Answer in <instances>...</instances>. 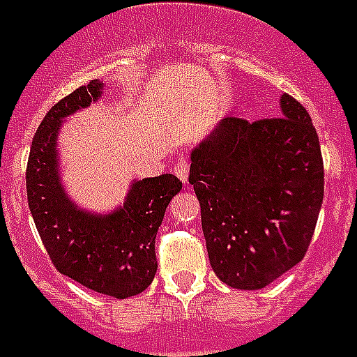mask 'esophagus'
Here are the masks:
<instances>
[{"label": "esophagus", "instance_id": "esophagus-1", "mask_svg": "<svg viewBox=\"0 0 357 357\" xmlns=\"http://www.w3.org/2000/svg\"><path fill=\"white\" fill-rule=\"evenodd\" d=\"M174 174L178 176V179L181 183H187V179H189V162H187V159H179V161L176 162Z\"/></svg>", "mask_w": 357, "mask_h": 357}]
</instances>
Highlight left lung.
Instances as JSON below:
<instances>
[{
    "mask_svg": "<svg viewBox=\"0 0 357 357\" xmlns=\"http://www.w3.org/2000/svg\"><path fill=\"white\" fill-rule=\"evenodd\" d=\"M278 119H220L190 151L189 183L215 274L255 291L304 259L324 196L321 144L311 116L280 96Z\"/></svg>",
    "mask_w": 357,
    "mask_h": 357,
    "instance_id": "8db88e82",
    "label": "left lung"
}]
</instances>
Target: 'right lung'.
Instances as JSON below:
<instances>
[{"mask_svg":"<svg viewBox=\"0 0 357 357\" xmlns=\"http://www.w3.org/2000/svg\"><path fill=\"white\" fill-rule=\"evenodd\" d=\"M103 91V81L94 79L47 111L31 144L25 183L31 215L55 268L96 293L128 298L153 282L157 229L181 181L174 174L133 179L111 211H91L72 200L61 178L59 133L68 116L91 107Z\"/></svg>","mask_w":357,"mask_h":357,"instance_id":"1","label":"right lung"}]
</instances>
